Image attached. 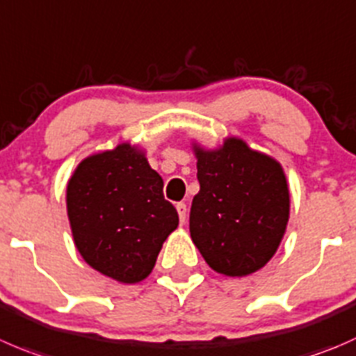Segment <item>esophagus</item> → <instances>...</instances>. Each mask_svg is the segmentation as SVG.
<instances>
[{
  "label": "esophagus",
  "instance_id": "34e87169",
  "mask_svg": "<svg viewBox=\"0 0 356 356\" xmlns=\"http://www.w3.org/2000/svg\"><path fill=\"white\" fill-rule=\"evenodd\" d=\"M175 209H177L179 219H181V222H184L186 213H188V207H186V203H177V205H175Z\"/></svg>",
  "mask_w": 356,
  "mask_h": 356
}]
</instances>
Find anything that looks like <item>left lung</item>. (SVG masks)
Returning a JSON list of instances; mask_svg holds the SVG:
<instances>
[{
  "mask_svg": "<svg viewBox=\"0 0 356 356\" xmlns=\"http://www.w3.org/2000/svg\"><path fill=\"white\" fill-rule=\"evenodd\" d=\"M200 193L193 198L189 233L213 271L247 277L278 250L291 195L275 158L227 137L216 149L193 144Z\"/></svg>",
  "mask_w": 356,
  "mask_h": 356,
  "instance_id": "8db88e82",
  "label": "left lung"
}]
</instances>
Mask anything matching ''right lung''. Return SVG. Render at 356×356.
<instances>
[{
  "label": "right lung",
  "mask_w": 356,
  "mask_h": 356,
  "mask_svg": "<svg viewBox=\"0 0 356 356\" xmlns=\"http://www.w3.org/2000/svg\"><path fill=\"white\" fill-rule=\"evenodd\" d=\"M65 203L81 257L120 284H137L153 271L179 224L163 179L129 143L85 158L69 179Z\"/></svg>",
  "instance_id": "right-lung-1"
}]
</instances>
